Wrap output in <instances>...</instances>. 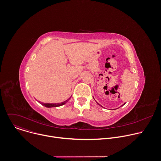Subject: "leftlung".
<instances>
[{
	"label": "left lung",
	"mask_w": 161,
	"mask_h": 161,
	"mask_svg": "<svg viewBox=\"0 0 161 161\" xmlns=\"http://www.w3.org/2000/svg\"><path fill=\"white\" fill-rule=\"evenodd\" d=\"M97 104H98V105H100V106H102V105H100V104H99V103H97ZM125 105V103H124V105ZM123 105H122V106H123Z\"/></svg>",
	"instance_id": "1"
}]
</instances>
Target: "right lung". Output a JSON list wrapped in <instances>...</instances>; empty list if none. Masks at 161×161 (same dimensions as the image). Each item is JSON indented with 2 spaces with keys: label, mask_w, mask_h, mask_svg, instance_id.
<instances>
[{
  "label": "right lung",
  "mask_w": 161,
  "mask_h": 161,
  "mask_svg": "<svg viewBox=\"0 0 161 161\" xmlns=\"http://www.w3.org/2000/svg\"><path fill=\"white\" fill-rule=\"evenodd\" d=\"M70 98H71V97H70ZM70 98H68L67 100H66V101H64V102H62V103H45L41 102H39V101H38V102L40 103L41 104H42L43 106H44V107H47V108L57 107H59V106H61V105H64V104L70 99Z\"/></svg>",
  "instance_id": "1"
}]
</instances>
